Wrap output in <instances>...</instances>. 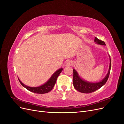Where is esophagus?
Instances as JSON below:
<instances>
[{
    "mask_svg": "<svg viewBox=\"0 0 124 124\" xmlns=\"http://www.w3.org/2000/svg\"><path fill=\"white\" fill-rule=\"evenodd\" d=\"M72 64H73V63H72V62L70 61H68L66 62L65 66H72Z\"/></svg>",
    "mask_w": 124,
    "mask_h": 124,
    "instance_id": "esophagus-1",
    "label": "esophagus"
}]
</instances>
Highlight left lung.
Wrapping results in <instances>:
<instances>
[{
    "mask_svg": "<svg viewBox=\"0 0 124 124\" xmlns=\"http://www.w3.org/2000/svg\"><path fill=\"white\" fill-rule=\"evenodd\" d=\"M95 42L98 44L102 45V46H106V44L103 42V41H101L98 39L96 37L95 38L94 40ZM110 57V66L109 69L108 70V72L106 76L103 78L102 80L98 82H96V83H93V82H89L87 81H85L79 76L77 71L74 69H73V83L74 87L77 89L78 91L82 93H91L93 92L97 91V89H99L102 86H103L107 82L111 70V58Z\"/></svg>",
    "mask_w": 124,
    "mask_h": 124,
    "instance_id": "obj_1",
    "label": "left lung"
}]
</instances>
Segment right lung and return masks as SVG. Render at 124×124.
Listing matches in <instances>:
<instances>
[{
  "instance_id": "obj_1",
  "label": "right lung",
  "mask_w": 124,
  "mask_h": 124,
  "mask_svg": "<svg viewBox=\"0 0 124 124\" xmlns=\"http://www.w3.org/2000/svg\"><path fill=\"white\" fill-rule=\"evenodd\" d=\"M62 70V68L57 70L56 72H55L53 74H52V76L49 78V80H48L46 83H45L42 85L38 86V87H30V86H28L27 85L24 84L20 81L19 78H18L21 85L23 86V87H24L26 89H27V90H28V91L33 93L42 94V93H48L49 92H50L52 89H53V88L54 87V86L56 83L57 78L59 76V74L61 73Z\"/></svg>"
}]
</instances>
